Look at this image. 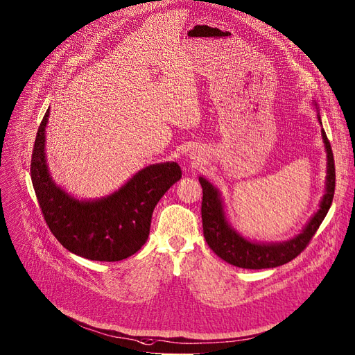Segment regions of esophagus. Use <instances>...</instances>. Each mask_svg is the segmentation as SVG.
Wrapping results in <instances>:
<instances>
[{"mask_svg":"<svg viewBox=\"0 0 355 355\" xmlns=\"http://www.w3.org/2000/svg\"><path fill=\"white\" fill-rule=\"evenodd\" d=\"M190 158H191V164H193V165H196V164L200 162V159H198V157H196V154H190Z\"/></svg>","mask_w":355,"mask_h":355,"instance_id":"1","label":"esophagus"}]
</instances>
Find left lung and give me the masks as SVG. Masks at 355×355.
Here are the masks:
<instances>
[{"instance_id":"left-lung-1","label":"left lung","mask_w":355,"mask_h":355,"mask_svg":"<svg viewBox=\"0 0 355 355\" xmlns=\"http://www.w3.org/2000/svg\"><path fill=\"white\" fill-rule=\"evenodd\" d=\"M318 121L321 123L320 115ZM321 134L328 158L325 194L317 214L306 224L302 232L290 241L279 244H257L243 239L228 225L217 188L212 187V184H209L205 178L200 177V184L202 187L201 218L204 239L209 248L224 261L230 263L231 266L248 270L274 268L290 263L310 244L314 234L324 221L329 207H331L336 190V164L331 144H329L324 130H321Z\"/></svg>"}]
</instances>
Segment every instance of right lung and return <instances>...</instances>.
I'll return each instance as SVG.
<instances>
[{
    "instance_id": "obj_1",
    "label": "right lung",
    "mask_w": 355,
    "mask_h": 355,
    "mask_svg": "<svg viewBox=\"0 0 355 355\" xmlns=\"http://www.w3.org/2000/svg\"><path fill=\"white\" fill-rule=\"evenodd\" d=\"M38 127L31 155V180L42 217L64 248L92 261H121L143 247L150 235L153 211L181 178L177 162L141 170L124 187L98 201H78L58 188L45 164V125Z\"/></svg>"
}]
</instances>
